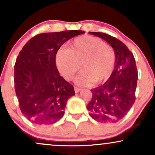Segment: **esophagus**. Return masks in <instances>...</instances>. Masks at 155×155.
<instances>
[{
  "instance_id": "esophagus-1",
  "label": "esophagus",
  "mask_w": 155,
  "mask_h": 155,
  "mask_svg": "<svg viewBox=\"0 0 155 155\" xmlns=\"http://www.w3.org/2000/svg\"><path fill=\"white\" fill-rule=\"evenodd\" d=\"M74 91H75L76 93H78V92H79L80 91H81V89L78 88V87H74Z\"/></svg>"
}]
</instances>
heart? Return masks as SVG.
Instances as JSON below:
<instances>
[{
  "label": "heart",
  "mask_w": 155,
  "mask_h": 155,
  "mask_svg": "<svg viewBox=\"0 0 155 155\" xmlns=\"http://www.w3.org/2000/svg\"><path fill=\"white\" fill-rule=\"evenodd\" d=\"M114 49L104 41L92 36H81L67 46L66 50L57 53L55 61L58 70L67 80L73 79L80 68L76 84L88 86L99 84L111 76L115 65Z\"/></svg>",
  "instance_id": "heart-1"
}]
</instances>
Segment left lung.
<instances>
[{
	"label": "left lung",
	"instance_id": "obj_1",
	"mask_svg": "<svg viewBox=\"0 0 155 155\" xmlns=\"http://www.w3.org/2000/svg\"><path fill=\"white\" fill-rule=\"evenodd\" d=\"M90 33L108 42L114 49L116 60L114 70L107 81L91 90L92 100L87 108L97 122L116 123L127 114L136 101V60L127 46L119 39L99 32Z\"/></svg>",
	"mask_w": 155,
	"mask_h": 155
}]
</instances>
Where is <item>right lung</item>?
<instances>
[{
    "mask_svg": "<svg viewBox=\"0 0 155 155\" xmlns=\"http://www.w3.org/2000/svg\"><path fill=\"white\" fill-rule=\"evenodd\" d=\"M81 31L41 33L28 41L15 65V87L19 108L36 124L59 121L67 101L75 95L74 87L60 76L56 54L68 40L83 34Z\"/></svg>",
    "mask_w": 155,
    "mask_h": 155,
    "instance_id": "add662e5",
    "label": "right lung"
}]
</instances>
